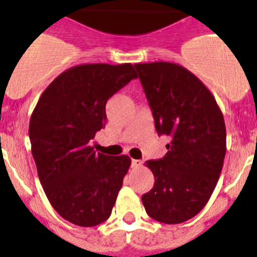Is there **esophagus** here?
I'll return each mask as SVG.
<instances>
[{
    "mask_svg": "<svg viewBox=\"0 0 257 257\" xmlns=\"http://www.w3.org/2000/svg\"><path fill=\"white\" fill-rule=\"evenodd\" d=\"M142 164H143L142 160H135V159L131 160V167H133V168H139V167H142Z\"/></svg>",
    "mask_w": 257,
    "mask_h": 257,
    "instance_id": "obj_1",
    "label": "esophagus"
}]
</instances>
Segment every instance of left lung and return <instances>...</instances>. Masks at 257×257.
<instances>
[{"mask_svg": "<svg viewBox=\"0 0 257 257\" xmlns=\"http://www.w3.org/2000/svg\"><path fill=\"white\" fill-rule=\"evenodd\" d=\"M159 135L169 138L163 159L148 160L154 188L142 196L152 219L186 222L213 194L226 155V126L214 95L186 68L155 61L134 64Z\"/></svg>", "mask_w": 257, "mask_h": 257, "instance_id": "8db88e82", "label": "left lung"}]
</instances>
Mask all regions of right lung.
I'll return each instance as SVG.
<instances>
[{
  "label": "right lung",
  "instance_id": "1",
  "mask_svg": "<svg viewBox=\"0 0 257 257\" xmlns=\"http://www.w3.org/2000/svg\"><path fill=\"white\" fill-rule=\"evenodd\" d=\"M137 77L127 63L76 65L51 82L34 109L29 135L40 184L71 223L93 227L111 214L131 159L97 154L90 141L105 126L107 99Z\"/></svg>",
  "mask_w": 257,
  "mask_h": 257
}]
</instances>
